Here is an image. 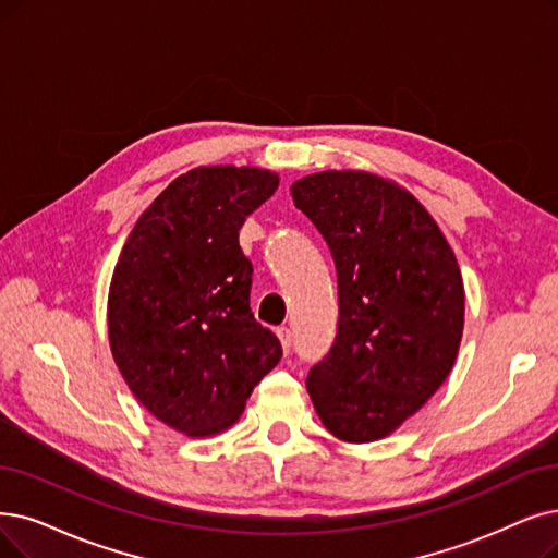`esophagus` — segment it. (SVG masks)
Returning a JSON list of instances; mask_svg holds the SVG:
<instances>
[{
	"instance_id": "esophagus-1",
	"label": "esophagus",
	"mask_w": 558,
	"mask_h": 558,
	"mask_svg": "<svg viewBox=\"0 0 558 558\" xmlns=\"http://www.w3.org/2000/svg\"><path fill=\"white\" fill-rule=\"evenodd\" d=\"M277 337L281 339V348H283V352H291V348H293V331H291V327H279L277 329Z\"/></svg>"
}]
</instances>
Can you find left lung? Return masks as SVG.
I'll list each match as a JSON object with an SVG mask.
<instances>
[{"label":"left lung","instance_id":"obj_1","mask_svg":"<svg viewBox=\"0 0 558 558\" xmlns=\"http://www.w3.org/2000/svg\"><path fill=\"white\" fill-rule=\"evenodd\" d=\"M337 265V339L306 391L343 441L396 430L447 380L464 325L458 260L412 194L364 171H323L291 187Z\"/></svg>","mask_w":558,"mask_h":558}]
</instances>
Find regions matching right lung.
<instances>
[{
  "label": "right lung",
  "instance_id": "1",
  "mask_svg": "<svg viewBox=\"0 0 558 558\" xmlns=\"http://www.w3.org/2000/svg\"><path fill=\"white\" fill-rule=\"evenodd\" d=\"M279 187L252 167L183 173L132 229L109 286L117 366L140 403L192 437L227 430L281 360L250 306L240 229Z\"/></svg>",
  "mask_w": 558,
  "mask_h": 558
}]
</instances>
